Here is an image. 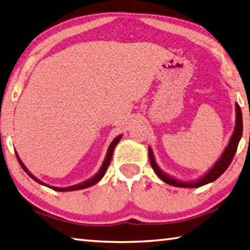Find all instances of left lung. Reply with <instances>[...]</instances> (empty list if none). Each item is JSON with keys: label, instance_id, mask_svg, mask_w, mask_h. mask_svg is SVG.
Instances as JSON below:
<instances>
[{"label": "left lung", "instance_id": "8db88e82", "mask_svg": "<svg viewBox=\"0 0 250 250\" xmlns=\"http://www.w3.org/2000/svg\"><path fill=\"white\" fill-rule=\"evenodd\" d=\"M235 128H234L233 133L231 135V139L229 141V144L226 148H224L223 153L214 165L210 168L206 173H204L202 177L198 179H195L193 181H182L177 178L172 177V175H169L166 173L165 171L159 168V166L156 163L155 156L153 153V149H151L150 146H148V157H149V163L151 168L155 171V173L158 175V177L169 185H172V187L177 188H199L203 187V185H206L208 183H211L213 181H216L220 175H221L224 171H226L229 166L231 165L232 160L234 158V155L236 153L237 146L239 141L242 139L243 135V116H242V110L241 107L235 103Z\"/></svg>", "mask_w": 250, "mask_h": 250}]
</instances>
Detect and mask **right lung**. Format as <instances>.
Returning a JSON list of instances; mask_svg holds the SVG:
<instances>
[{
	"mask_svg": "<svg viewBox=\"0 0 250 250\" xmlns=\"http://www.w3.org/2000/svg\"><path fill=\"white\" fill-rule=\"evenodd\" d=\"M121 138H122V134H120V135H118V136H116V138H115L114 140H112V142L110 143L108 149H107L105 159H104V161H103L101 168L99 169V171H97V172H96L94 175H93V177H91L90 179H87V180H85V181H83V182H81V183L71 185V187H67V188L52 187V185H48V184H46V183L42 182V181H40L38 178L34 177V175L30 172V171H29V170L27 169V167L23 165L21 159L19 158L17 151H15V153H16V157H17V159H18V163L21 164V168L23 169L24 172H27V174L29 175V177H30L31 179H33L34 181H36V182H38L39 184H41V185H44V187H46V188H52V189H54V190H57V192H70V190H78V189H83V188H90V187H92V185L96 184L97 182H99V181H101V179H102L103 177H104L106 170L108 169V166H109V164H110L111 157H112V153H114V149H115V147H116V145L118 144V142L121 140Z\"/></svg>",
	"mask_w": 250,
	"mask_h": 250,
	"instance_id": "add662e5",
	"label": "right lung"
}]
</instances>
